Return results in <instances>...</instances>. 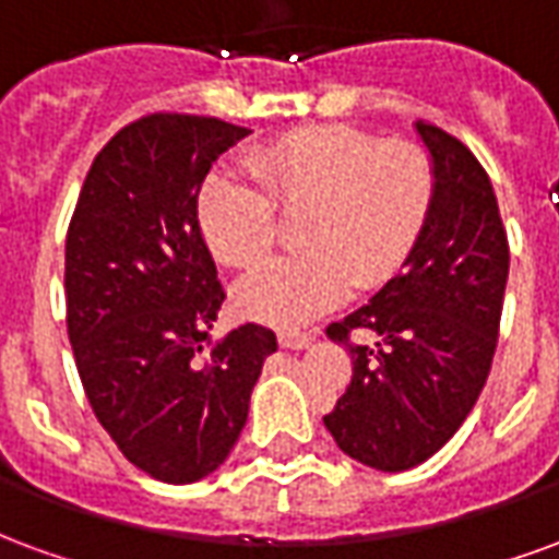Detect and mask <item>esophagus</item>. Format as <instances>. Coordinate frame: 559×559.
<instances>
[{
    "instance_id": "34e87169",
    "label": "esophagus",
    "mask_w": 559,
    "mask_h": 559,
    "mask_svg": "<svg viewBox=\"0 0 559 559\" xmlns=\"http://www.w3.org/2000/svg\"><path fill=\"white\" fill-rule=\"evenodd\" d=\"M311 341H314L311 332H281L278 335V344L284 350H305Z\"/></svg>"
}]
</instances>
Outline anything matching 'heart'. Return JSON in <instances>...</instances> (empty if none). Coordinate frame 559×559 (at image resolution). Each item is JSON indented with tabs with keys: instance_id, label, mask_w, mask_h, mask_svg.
Returning <instances> with one entry per match:
<instances>
[{
	"instance_id": "heart-1",
	"label": "heart",
	"mask_w": 559,
	"mask_h": 559,
	"mask_svg": "<svg viewBox=\"0 0 559 559\" xmlns=\"http://www.w3.org/2000/svg\"><path fill=\"white\" fill-rule=\"evenodd\" d=\"M245 176L203 185L197 221L224 266L251 272L275 248L278 215L302 212L296 248L236 290V308L269 326H305L353 290H377L399 275L419 242L433 200V164L407 140L341 126H314L251 148Z\"/></svg>"
}]
</instances>
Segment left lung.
I'll use <instances>...</instances> for the list:
<instances>
[{
	"label": "left lung",
	"mask_w": 559,
	"mask_h": 559,
	"mask_svg": "<svg viewBox=\"0 0 559 559\" xmlns=\"http://www.w3.org/2000/svg\"><path fill=\"white\" fill-rule=\"evenodd\" d=\"M433 164V200L404 272L326 335L353 356V377L323 416L344 455L401 473L440 452L491 371L509 242L491 179L443 128L416 122ZM374 331V348L353 345Z\"/></svg>",
	"instance_id": "1"
}]
</instances>
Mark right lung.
<instances>
[{
	"instance_id": "obj_1",
	"label": "right lung",
	"mask_w": 559,
	"mask_h": 559,
	"mask_svg": "<svg viewBox=\"0 0 559 559\" xmlns=\"http://www.w3.org/2000/svg\"><path fill=\"white\" fill-rule=\"evenodd\" d=\"M248 134L212 116H143L95 155L68 224V341L92 413L134 467L170 485L227 461L278 350L257 323L209 335L227 293L197 197Z\"/></svg>"
}]
</instances>
